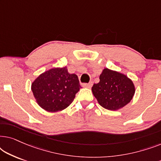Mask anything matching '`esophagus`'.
<instances>
[{"mask_svg":"<svg viewBox=\"0 0 161 161\" xmlns=\"http://www.w3.org/2000/svg\"><path fill=\"white\" fill-rule=\"evenodd\" d=\"M92 84H93V83L89 82V83H83V86L84 87H86V88H91L92 86Z\"/></svg>","mask_w":161,"mask_h":161,"instance_id":"34e87169","label":"esophagus"}]
</instances>
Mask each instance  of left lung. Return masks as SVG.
<instances>
[{"label":"left lung","instance_id":"8db88e82","mask_svg":"<svg viewBox=\"0 0 161 161\" xmlns=\"http://www.w3.org/2000/svg\"><path fill=\"white\" fill-rule=\"evenodd\" d=\"M92 93L101 106L116 111L130 102L135 94V86L125 75L105 68L100 75V82L94 83Z\"/></svg>","mask_w":161,"mask_h":161}]
</instances>
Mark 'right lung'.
<instances>
[{
    "label": "right lung",
    "mask_w": 161,
    "mask_h": 161,
    "mask_svg": "<svg viewBox=\"0 0 161 161\" xmlns=\"http://www.w3.org/2000/svg\"><path fill=\"white\" fill-rule=\"evenodd\" d=\"M81 88L78 76L69 74L67 67L53 68L43 72L31 84L36 103L49 112L65 109Z\"/></svg>",
    "instance_id": "1"
}]
</instances>
